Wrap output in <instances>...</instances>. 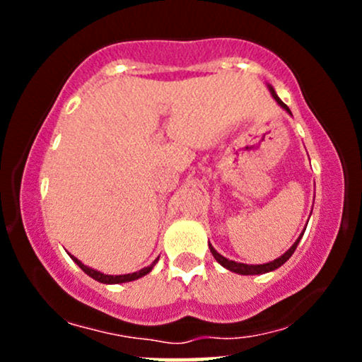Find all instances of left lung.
<instances>
[{
    "instance_id": "8db88e82",
    "label": "left lung",
    "mask_w": 362,
    "mask_h": 362,
    "mask_svg": "<svg viewBox=\"0 0 362 362\" xmlns=\"http://www.w3.org/2000/svg\"><path fill=\"white\" fill-rule=\"evenodd\" d=\"M269 88H271V93H272V97L276 98V102L279 103V105L282 107V109H284V110H288L289 114H291L289 107L286 105V103L282 102L279 97H277V95H276V91H274L272 86H269ZM301 236H303V235H301ZM301 236H300V238L296 240V243H294L293 247H291L289 250L284 253V255H281L279 259H276V260L269 262V264H262V265H248V264H238V262L228 260L226 257H223V255H221V253H218V252H216L214 248H213V245H209V248H211V253H213V257H214V259L218 260L219 264L223 265V267H226L228 271H231V272H236V274H242V276H253V274H265V272H271V271H276V269H279L281 265L284 264V262H288V260H289V257L293 255L294 250H296V247H298V243H300Z\"/></svg>"
}]
</instances>
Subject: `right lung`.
Here are the masks:
<instances>
[{
  "instance_id": "add662e5",
  "label": "right lung",
  "mask_w": 362,
  "mask_h": 362,
  "mask_svg": "<svg viewBox=\"0 0 362 362\" xmlns=\"http://www.w3.org/2000/svg\"><path fill=\"white\" fill-rule=\"evenodd\" d=\"M71 259L76 262L78 265H80V269L85 274H88L90 277H93L95 281H98V282H103V284H119V282H129V281H134V279H139V277H143V276H146V274L151 271L153 269V265H149V267H144V269H141L139 272H132V274H124V276H105V274H102V272H98V271H93V269H90V267H86V265H83L80 260L78 259H74V257H71Z\"/></svg>"
}]
</instances>
